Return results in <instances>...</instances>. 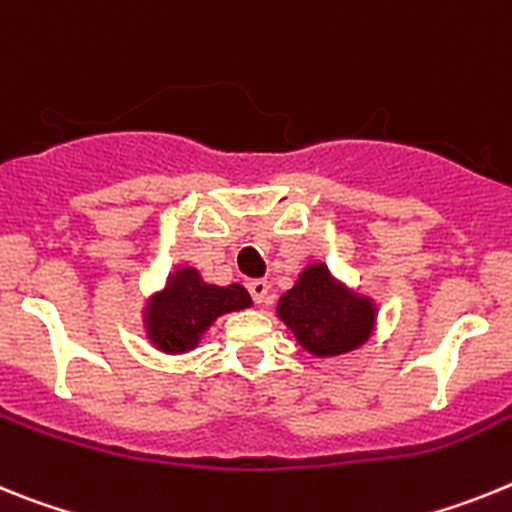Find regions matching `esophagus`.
<instances>
[{"mask_svg":"<svg viewBox=\"0 0 512 512\" xmlns=\"http://www.w3.org/2000/svg\"><path fill=\"white\" fill-rule=\"evenodd\" d=\"M247 288H250L252 299H255L257 304H268V301H270L268 281H250V283H247Z\"/></svg>","mask_w":512,"mask_h":512,"instance_id":"obj_1","label":"esophagus"}]
</instances>
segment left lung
Segmentation results:
<instances>
[{"mask_svg": "<svg viewBox=\"0 0 512 512\" xmlns=\"http://www.w3.org/2000/svg\"><path fill=\"white\" fill-rule=\"evenodd\" d=\"M275 314L314 358H337L363 348L376 332L379 304L335 278L327 262H309L286 293Z\"/></svg>", "mask_w": 512, "mask_h": 512, "instance_id": "1", "label": "left lung"}]
</instances>
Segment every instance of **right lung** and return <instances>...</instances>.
<instances>
[{"instance_id": "add662e5", "label": "right lung", "mask_w": 512, "mask_h": 512, "mask_svg": "<svg viewBox=\"0 0 512 512\" xmlns=\"http://www.w3.org/2000/svg\"><path fill=\"white\" fill-rule=\"evenodd\" d=\"M250 306V293L239 283L216 286L193 265H177L141 304V330L159 353L182 355L201 345L216 319Z\"/></svg>"}]
</instances>
